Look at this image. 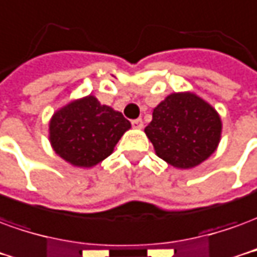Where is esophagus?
<instances>
[{"instance_id": "obj_1", "label": "esophagus", "mask_w": 257, "mask_h": 257, "mask_svg": "<svg viewBox=\"0 0 257 257\" xmlns=\"http://www.w3.org/2000/svg\"><path fill=\"white\" fill-rule=\"evenodd\" d=\"M132 124L134 128H137V130H141L144 127V121L143 119H136V120H133L132 121Z\"/></svg>"}]
</instances>
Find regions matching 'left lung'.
Wrapping results in <instances>:
<instances>
[{
  "instance_id": "left-lung-1",
  "label": "left lung",
  "mask_w": 257,
  "mask_h": 257,
  "mask_svg": "<svg viewBox=\"0 0 257 257\" xmlns=\"http://www.w3.org/2000/svg\"><path fill=\"white\" fill-rule=\"evenodd\" d=\"M144 132L161 159L187 170L199 166L216 152L223 123L207 101L184 91L167 95L154 109L152 121Z\"/></svg>"
}]
</instances>
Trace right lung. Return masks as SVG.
<instances>
[{
    "label": "right lung",
    "instance_id": "1",
    "mask_svg": "<svg viewBox=\"0 0 257 257\" xmlns=\"http://www.w3.org/2000/svg\"><path fill=\"white\" fill-rule=\"evenodd\" d=\"M48 125L55 154L72 166L90 169L112 155L132 123L90 94L54 112Z\"/></svg>",
    "mask_w": 257,
    "mask_h": 257
}]
</instances>
